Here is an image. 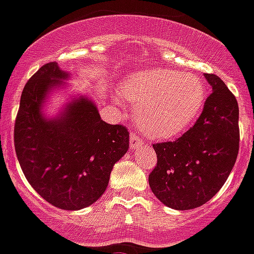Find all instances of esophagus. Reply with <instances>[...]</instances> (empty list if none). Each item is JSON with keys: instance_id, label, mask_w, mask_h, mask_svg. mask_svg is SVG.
Here are the masks:
<instances>
[{"instance_id": "obj_1", "label": "esophagus", "mask_w": 254, "mask_h": 254, "mask_svg": "<svg viewBox=\"0 0 254 254\" xmlns=\"http://www.w3.org/2000/svg\"><path fill=\"white\" fill-rule=\"evenodd\" d=\"M129 144H131V149L135 150V149H138L140 146H142L145 142L144 140H141L136 133H131V136H129Z\"/></svg>"}]
</instances>
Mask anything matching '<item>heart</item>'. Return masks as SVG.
<instances>
[{
	"instance_id": "heart-1",
	"label": "heart",
	"mask_w": 254,
	"mask_h": 254,
	"mask_svg": "<svg viewBox=\"0 0 254 254\" xmlns=\"http://www.w3.org/2000/svg\"><path fill=\"white\" fill-rule=\"evenodd\" d=\"M121 94L138 105L140 127L153 138H171L185 131L205 100L204 84L196 75L163 68L127 77Z\"/></svg>"
}]
</instances>
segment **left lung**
Instances as JSON below:
<instances>
[{
    "label": "left lung",
    "mask_w": 254,
    "mask_h": 254,
    "mask_svg": "<svg viewBox=\"0 0 254 254\" xmlns=\"http://www.w3.org/2000/svg\"><path fill=\"white\" fill-rule=\"evenodd\" d=\"M212 86L203 112L175 141L158 142L151 191L167 207L186 211L207 203L226 183L239 153V106L224 81L204 74Z\"/></svg>",
    "instance_id": "1"
}]
</instances>
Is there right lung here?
Returning <instances> with one entry per match:
<instances>
[{
	"label": "right lung",
	"instance_id": "right-lung-1",
	"mask_svg": "<svg viewBox=\"0 0 254 254\" xmlns=\"http://www.w3.org/2000/svg\"><path fill=\"white\" fill-rule=\"evenodd\" d=\"M65 78L68 74L53 62L27 82L14 144L32 188L50 204L77 211L104 194L113 166L128 150L129 133L125 126L104 122L96 105L84 97L69 103L58 118H45V97Z\"/></svg>",
	"mask_w": 254,
	"mask_h": 254
}]
</instances>
